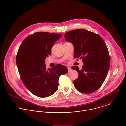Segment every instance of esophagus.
Here are the masks:
<instances>
[{"instance_id": "1", "label": "esophagus", "mask_w": 126, "mask_h": 126, "mask_svg": "<svg viewBox=\"0 0 126 126\" xmlns=\"http://www.w3.org/2000/svg\"><path fill=\"white\" fill-rule=\"evenodd\" d=\"M67 69H68V72H70V71L72 70L71 68V67H67Z\"/></svg>"}]
</instances>
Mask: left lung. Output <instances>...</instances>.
<instances>
[{"label":"left lung","instance_id":"1","mask_svg":"<svg viewBox=\"0 0 126 126\" xmlns=\"http://www.w3.org/2000/svg\"><path fill=\"white\" fill-rule=\"evenodd\" d=\"M65 38L74 45V58L82 59L84 62L82 69L71 67L78 74L73 82L75 87L84 94L96 91L104 82L110 67V58L104 41L99 35L83 29L70 31Z\"/></svg>","mask_w":126,"mask_h":126}]
</instances>
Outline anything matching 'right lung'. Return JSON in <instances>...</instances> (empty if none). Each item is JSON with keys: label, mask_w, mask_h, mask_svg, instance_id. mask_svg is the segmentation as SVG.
Instances as JSON below:
<instances>
[{"label": "right lung", "mask_w": 126, "mask_h": 126, "mask_svg": "<svg viewBox=\"0 0 126 126\" xmlns=\"http://www.w3.org/2000/svg\"><path fill=\"white\" fill-rule=\"evenodd\" d=\"M61 36V33L37 32L25 38L18 49L16 60L22 81L38 97L53 94L58 88L59 77L68 71L66 67L60 64L47 68L44 63L55 42Z\"/></svg>", "instance_id": "obj_1"}]
</instances>
